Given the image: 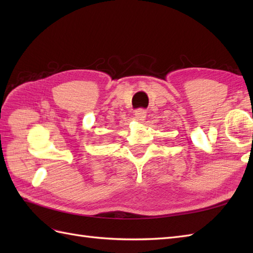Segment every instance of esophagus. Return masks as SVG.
I'll return each instance as SVG.
<instances>
[{
  "instance_id": "obj_1",
  "label": "esophagus",
  "mask_w": 253,
  "mask_h": 253,
  "mask_svg": "<svg viewBox=\"0 0 253 253\" xmlns=\"http://www.w3.org/2000/svg\"><path fill=\"white\" fill-rule=\"evenodd\" d=\"M145 118H146V112L144 109L136 110V113H135V119L137 121H144Z\"/></svg>"
}]
</instances>
